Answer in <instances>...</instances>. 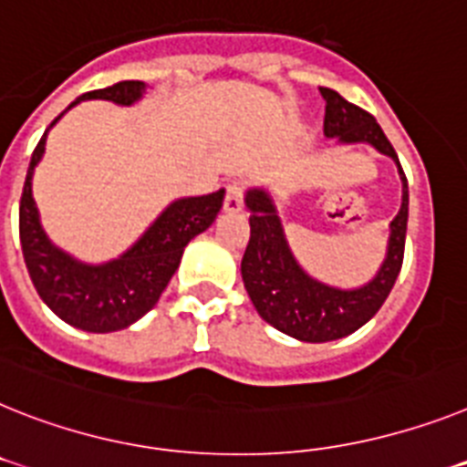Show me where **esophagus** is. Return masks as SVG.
I'll list each match as a JSON object with an SVG mask.
<instances>
[{
  "instance_id": "obj_1",
  "label": "esophagus",
  "mask_w": 467,
  "mask_h": 467,
  "mask_svg": "<svg viewBox=\"0 0 467 467\" xmlns=\"http://www.w3.org/2000/svg\"><path fill=\"white\" fill-rule=\"evenodd\" d=\"M244 206V187L240 182H230L225 190V202H223V209L227 213H234V211H240Z\"/></svg>"
}]
</instances>
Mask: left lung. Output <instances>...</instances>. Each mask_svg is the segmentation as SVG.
Wrapping results in <instances>:
<instances>
[{
    "instance_id": "1",
    "label": "left lung",
    "mask_w": 467,
    "mask_h": 467,
    "mask_svg": "<svg viewBox=\"0 0 467 467\" xmlns=\"http://www.w3.org/2000/svg\"><path fill=\"white\" fill-rule=\"evenodd\" d=\"M325 99V135L339 137V142H368L378 151L397 161L403 180V202L391 221L387 261L378 277L366 287L342 292L311 280L292 258L282 234L280 218L268 194L252 190L246 194L249 215V244L242 256V280L252 296L258 316L289 337L301 342H332L356 332L382 308L399 277L409 225V182L399 156L378 125V120L351 104L330 88H320Z\"/></svg>"
}]
</instances>
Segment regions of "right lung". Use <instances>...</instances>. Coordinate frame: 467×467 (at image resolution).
<instances>
[{"label": "right lung", "instance_id": "obj_1", "mask_svg": "<svg viewBox=\"0 0 467 467\" xmlns=\"http://www.w3.org/2000/svg\"><path fill=\"white\" fill-rule=\"evenodd\" d=\"M142 89L144 85L140 80H120L111 88L85 92L70 107H76L82 99L132 104L140 99ZM61 116H57L52 125ZM45 137L47 132L30 159L18 209V233L30 280L47 306L73 327L88 332L123 330L156 306V301L178 270L187 242L215 221L225 190L171 203L159 221L144 233L142 240L119 261L107 265H82L49 244L37 218L30 180L45 151Z\"/></svg>", "mask_w": 467, "mask_h": 467}]
</instances>
